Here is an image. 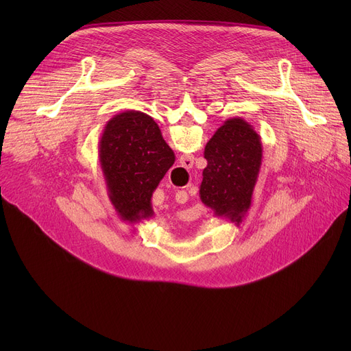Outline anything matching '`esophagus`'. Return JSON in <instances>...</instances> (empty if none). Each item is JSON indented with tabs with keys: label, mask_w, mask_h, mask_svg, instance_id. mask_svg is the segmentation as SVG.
I'll list each match as a JSON object with an SVG mask.
<instances>
[{
	"label": "esophagus",
	"mask_w": 351,
	"mask_h": 351,
	"mask_svg": "<svg viewBox=\"0 0 351 351\" xmlns=\"http://www.w3.org/2000/svg\"><path fill=\"white\" fill-rule=\"evenodd\" d=\"M180 163H182V166H185V168H189V166H192V163H193V158L192 156H182L180 158ZM183 197H185V200L188 199V193L186 192H179Z\"/></svg>",
	"instance_id": "esophagus-1"
}]
</instances>
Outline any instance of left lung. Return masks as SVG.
Listing matches in <instances>:
<instances>
[{
  "label": "left lung",
  "instance_id": "left-lung-1",
  "mask_svg": "<svg viewBox=\"0 0 351 351\" xmlns=\"http://www.w3.org/2000/svg\"><path fill=\"white\" fill-rule=\"evenodd\" d=\"M204 155L208 166L202 173V204L239 226L252 206L261 172V136L243 118H230L209 139Z\"/></svg>",
  "mask_w": 351,
  "mask_h": 351
}]
</instances>
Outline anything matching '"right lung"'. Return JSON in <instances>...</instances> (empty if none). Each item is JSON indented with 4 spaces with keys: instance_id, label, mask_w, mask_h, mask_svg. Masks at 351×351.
Wrapping results in <instances>:
<instances>
[{
    "instance_id": "obj_1",
    "label": "right lung",
    "mask_w": 351,
    "mask_h": 351,
    "mask_svg": "<svg viewBox=\"0 0 351 351\" xmlns=\"http://www.w3.org/2000/svg\"><path fill=\"white\" fill-rule=\"evenodd\" d=\"M99 162L109 200L123 222L152 217V195L175 163L154 118L139 110L110 118L99 141Z\"/></svg>"
}]
</instances>
